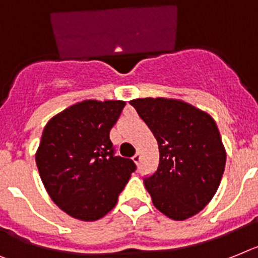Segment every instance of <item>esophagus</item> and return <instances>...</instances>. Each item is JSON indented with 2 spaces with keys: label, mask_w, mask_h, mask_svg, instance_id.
<instances>
[{
  "label": "esophagus",
  "mask_w": 258,
  "mask_h": 258,
  "mask_svg": "<svg viewBox=\"0 0 258 258\" xmlns=\"http://www.w3.org/2000/svg\"><path fill=\"white\" fill-rule=\"evenodd\" d=\"M140 159H142V156H140L139 152H136L135 155H134V157H133V160H134V162H135V164H139Z\"/></svg>",
  "instance_id": "obj_1"
}]
</instances>
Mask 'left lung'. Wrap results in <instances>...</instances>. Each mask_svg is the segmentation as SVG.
Listing matches in <instances>:
<instances>
[{"label":"left lung","mask_w":258,"mask_h":258,"mask_svg":"<svg viewBox=\"0 0 258 258\" xmlns=\"http://www.w3.org/2000/svg\"><path fill=\"white\" fill-rule=\"evenodd\" d=\"M159 144V166L144 178L153 206L173 220L209 205L222 181L226 149L213 116L172 98L130 101Z\"/></svg>","instance_id":"8db88e82"}]
</instances>
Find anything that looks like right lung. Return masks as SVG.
Listing matches in <instances>:
<instances>
[{
    "mask_svg": "<svg viewBox=\"0 0 258 258\" xmlns=\"http://www.w3.org/2000/svg\"><path fill=\"white\" fill-rule=\"evenodd\" d=\"M124 101L86 99L49 119L35 160L45 190L69 216L98 220L111 211L136 165L114 156L110 130Z\"/></svg>",
    "mask_w": 258,
    "mask_h": 258,
    "instance_id": "1",
    "label": "right lung"
}]
</instances>
